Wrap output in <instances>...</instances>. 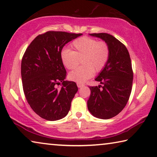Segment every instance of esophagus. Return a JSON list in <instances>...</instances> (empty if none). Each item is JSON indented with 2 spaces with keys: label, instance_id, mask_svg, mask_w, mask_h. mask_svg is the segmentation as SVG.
<instances>
[{
  "label": "esophagus",
  "instance_id": "esophagus-1",
  "mask_svg": "<svg viewBox=\"0 0 157 157\" xmlns=\"http://www.w3.org/2000/svg\"><path fill=\"white\" fill-rule=\"evenodd\" d=\"M77 85H78V86L79 88H80V87H82V86H84V84L80 83V82H78V83H77Z\"/></svg>",
  "mask_w": 157,
  "mask_h": 157
}]
</instances>
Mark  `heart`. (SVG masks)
<instances>
[{
	"label": "heart",
	"instance_id": "1",
	"mask_svg": "<svg viewBox=\"0 0 157 157\" xmlns=\"http://www.w3.org/2000/svg\"><path fill=\"white\" fill-rule=\"evenodd\" d=\"M73 50L64 49L61 52V59L67 69L78 65L79 59L83 66L73 70L69 74L71 80L83 82L105 66L110 57V47L105 42L98 41L89 37H82L72 43Z\"/></svg>",
	"mask_w": 157,
	"mask_h": 157
}]
</instances>
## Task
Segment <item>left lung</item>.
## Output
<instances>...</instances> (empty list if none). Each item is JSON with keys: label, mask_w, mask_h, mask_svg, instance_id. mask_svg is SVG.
<instances>
[{"label": "left lung", "mask_w": 157, "mask_h": 157, "mask_svg": "<svg viewBox=\"0 0 157 157\" xmlns=\"http://www.w3.org/2000/svg\"><path fill=\"white\" fill-rule=\"evenodd\" d=\"M89 35L105 41L110 52L108 63L95 79L103 86H89L87 108L95 117L108 119L123 110L130 97L133 78L130 55L125 45L112 35Z\"/></svg>", "instance_id": "8db88e82"}]
</instances>
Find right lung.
Masks as SVG:
<instances>
[{"mask_svg": "<svg viewBox=\"0 0 157 157\" xmlns=\"http://www.w3.org/2000/svg\"><path fill=\"white\" fill-rule=\"evenodd\" d=\"M82 33L47 31L27 47L21 65L23 89L28 103L40 117L56 121L65 117L78 91L75 82L65 81L66 71L61 59L65 44ZM62 82L59 90L56 84Z\"/></svg>", "mask_w": 157, "mask_h": 157, "instance_id": "right-lung-1", "label": "right lung"}]
</instances>
